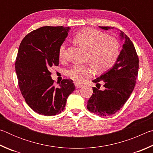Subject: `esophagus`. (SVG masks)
I'll return each mask as SVG.
<instances>
[{"mask_svg":"<svg viewBox=\"0 0 153 153\" xmlns=\"http://www.w3.org/2000/svg\"><path fill=\"white\" fill-rule=\"evenodd\" d=\"M75 86H76V88H79L82 86V84H79V83H75Z\"/></svg>","mask_w":153,"mask_h":153,"instance_id":"34e87169","label":"esophagus"}]
</instances>
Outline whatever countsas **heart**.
<instances>
[{"mask_svg":"<svg viewBox=\"0 0 153 153\" xmlns=\"http://www.w3.org/2000/svg\"><path fill=\"white\" fill-rule=\"evenodd\" d=\"M74 40L88 51L87 60L96 71L104 72L112 67L120 55V44L115 38H108L106 33L87 28L74 36ZM67 45L62 43L59 48V58L65 59ZM92 73L90 65L75 64L66 71L67 76L76 82H80Z\"/></svg>","mask_w":153,"mask_h":153,"instance_id":"heart-1","label":"heart"}]
</instances>
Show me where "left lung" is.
Returning <instances> with one entry per match:
<instances>
[{"instance_id": "obj_1", "label": "left lung", "mask_w": 153, "mask_h": 153, "mask_svg": "<svg viewBox=\"0 0 153 153\" xmlns=\"http://www.w3.org/2000/svg\"><path fill=\"white\" fill-rule=\"evenodd\" d=\"M108 30L114 27L99 26ZM121 39L124 40L120 55L114 66L98 78L92 80L100 86L102 82L105 90L93 87V94L88 101L89 111L99 116L115 114L128 100L136 85L138 76L139 59L135 47L129 37L120 31Z\"/></svg>"}]
</instances>
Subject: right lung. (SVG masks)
<instances>
[{"label":"right lung","mask_w":153,"mask_h":153,"mask_svg":"<svg viewBox=\"0 0 153 153\" xmlns=\"http://www.w3.org/2000/svg\"><path fill=\"white\" fill-rule=\"evenodd\" d=\"M69 27L45 26L31 32L21 42L15 61L18 84L29 107L40 115H55L63 111L74 91L72 79L54 85L51 68L59 65V48Z\"/></svg>","instance_id":"add662e5"}]
</instances>
